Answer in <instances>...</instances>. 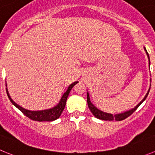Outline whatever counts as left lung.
<instances>
[{"instance_id": "8db88e82", "label": "left lung", "mask_w": 155, "mask_h": 155, "mask_svg": "<svg viewBox=\"0 0 155 155\" xmlns=\"http://www.w3.org/2000/svg\"><path fill=\"white\" fill-rule=\"evenodd\" d=\"M144 50H145L146 53H147V57H148L149 65H150V58H149V55H148V53H147V50H146L145 48H144ZM149 91H150V89H149L148 91H147V94L145 95L144 98H143V100H142L141 101H140V103H139V104L134 107V108L131 109V110H128V111H126V112H124V113H121V114H108V113H105V112H104V111L100 110L99 109H97V107H95V106L92 104L91 101H90V95H89V93H87L88 107H89V108H90V111L92 112V114H93V115L96 117L98 118V119L104 120H117V121H120V120H123L126 119V118L128 117L129 116L131 115V114H133L135 110H136L138 108L139 106H140V104H141L144 101V100H145V99L147 98V95H148V93H149Z\"/></svg>"}]
</instances>
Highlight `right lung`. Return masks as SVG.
Masks as SVG:
<instances>
[{"instance_id":"add662e5","label":"right lung","mask_w":155,"mask_h":155,"mask_svg":"<svg viewBox=\"0 0 155 155\" xmlns=\"http://www.w3.org/2000/svg\"><path fill=\"white\" fill-rule=\"evenodd\" d=\"M78 82H74L73 83H72L71 85H69V86L68 87V90H66L65 93L62 95V98H61L60 101L57 104L55 107H54L53 108L48 109V110H40V111H32V110H28L26 109L23 108L21 106L18 105V104L13 101L11 97H10L9 93H8V90L6 88L7 94H8V97L9 98L10 101L12 102V104L15 105L17 108L20 110L22 113H23L26 117H28V118H30L31 120L35 121H53L55 120L58 119L59 117L62 114V111H63L64 108H65V104H66V100L68 98V96H69V93H70L72 88L75 86V85ZM7 86V84H6Z\"/></svg>"}]
</instances>
